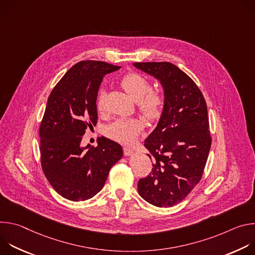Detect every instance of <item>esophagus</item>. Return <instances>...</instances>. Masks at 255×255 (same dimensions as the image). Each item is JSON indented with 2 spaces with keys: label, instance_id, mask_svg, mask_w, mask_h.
<instances>
[{
  "label": "esophagus",
  "instance_id": "obj_1",
  "mask_svg": "<svg viewBox=\"0 0 255 255\" xmlns=\"http://www.w3.org/2000/svg\"><path fill=\"white\" fill-rule=\"evenodd\" d=\"M123 151H124V155H126V156H130V155H132L134 153L133 149H131L129 147H124Z\"/></svg>",
  "mask_w": 255,
  "mask_h": 255
}]
</instances>
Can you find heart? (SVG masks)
<instances>
[{
	"instance_id": "b5f03b06",
	"label": "heart",
	"mask_w": 255,
	"mask_h": 255,
	"mask_svg": "<svg viewBox=\"0 0 255 255\" xmlns=\"http://www.w3.org/2000/svg\"><path fill=\"white\" fill-rule=\"evenodd\" d=\"M122 88L137 101L138 110L150 121L160 118L165 107V98L158 92L151 90L150 82L136 72H129L121 80ZM106 94L101 90L97 97V110L103 112L105 109ZM143 129V122L138 119H118L106 129L107 135L121 143L132 144Z\"/></svg>"
}]
</instances>
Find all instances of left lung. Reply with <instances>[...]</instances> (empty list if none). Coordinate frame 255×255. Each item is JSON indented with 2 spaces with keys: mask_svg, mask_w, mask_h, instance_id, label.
<instances>
[{
  "mask_svg": "<svg viewBox=\"0 0 255 255\" xmlns=\"http://www.w3.org/2000/svg\"><path fill=\"white\" fill-rule=\"evenodd\" d=\"M157 79L164 90L165 107L144 146L153 159L150 173L138 180L139 195L156 207H172L199 184L212 137L205 98L195 82L176 65L135 62Z\"/></svg>",
  "mask_w": 255,
  "mask_h": 255,
  "instance_id": "8db88e82",
  "label": "left lung"
}]
</instances>
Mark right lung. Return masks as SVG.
Instances as JSON below:
<instances>
[{
  "mask_svg": "<svg viewBox=\"0 0 255 255\" xmlns=\"http://www.w3.org/2000/svg\"><path fill=\"white\" fill-rule=\"evenodd\" d=\"M120 66L83 60L71 66L48 97L39 128L42 170L63 198L86 201L104 187L109 171L123 155L121 145L101 137L98 146L81 142L97 124V96L105 75Z\"/></svg>",
  "mask_w": 255,
  "mask_h": 255,
  "instance_id": "obj_1",
  "label": "right lung"
}]
</instances>
